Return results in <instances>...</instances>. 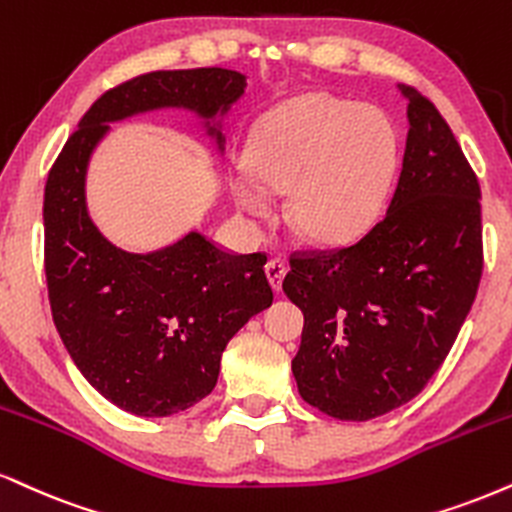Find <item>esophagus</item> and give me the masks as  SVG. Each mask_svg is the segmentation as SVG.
I'll use <instances>...</instances> for the list:
<instances>
[{
  "label": "esophagus",
  "mask_w": 512,
  "mask_h": 512,
  "mask_svg": "<svg viewBox=\"0 0 512 512\" xmlns=\"http://www.w3.org/2000/svg\"><path fill=\"white\" fill-rule=\"evenodd\" d=\"M264 269H267V279H269V283H272V288L276 293H279L283 276H286V272H288L286 262H283V260H269L267 267H264Z\"/></svg>",
  "instance_id": "obj_1"
}]
</instances>
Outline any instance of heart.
<instances>
[{"mask_svg": "<svg viewBox=\"0 0 512 512\" xmlns=\"http://www.w3.org/2000/svg\"><path fill=\"white\" fill-rule=\"evenodd\" d=\"M245 162L265 188L288 190L286 217L300 236L341 243L365 229L384 200L396 166V138L374 109L307 97L255 128ZM256 182L238 174L233 197L243 212L264 217L272 200Z\"/></svg>", "mask_w": 512, "mask_h": 512, "instance_id": "b5f03b06", "label": "heart"}]
</instances>
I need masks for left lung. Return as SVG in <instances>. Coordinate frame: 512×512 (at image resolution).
I'll list each match as a JSON object with an SVG mask.
<instances>
[{"instance_id":"obj_1","label":"left lung","mask_w":512,"mask_h":512,"mask_svg":"<svg viewBox=\"0 0 512 512\" xmlns=\"http://www.w3.org/2000/svg\"><path fill=\"white\" fill-rule=\"evenodd\" d=\"M400 92L410 131L389 209L355 243L293 252L283 279L305 315L298 391L336 420H374L427 386L484 269L477 176L439 109Z\"/></svg>"}]
</instances>
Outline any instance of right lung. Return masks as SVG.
I'll return each mask as SVG.
<instances>
[{
    "mask_svg": "<svg viewBox=\"0 0 512 512\" xmlns=\"http://www.w3.org/2000/svg\"><path fill=\"white\" fill-rule=\"evenodd\" d=\"M238 71H152L107 90L80 119L45 186V274L54 326L85 379L121 410L166 417L217 386L224 348L274 300L264 252L236 255L200 233L131 255L97 231L85 209L88 159L119 121L186 107L202 119L243 95ZM221 147L224 138L217 128Z\"/></svg>",
    "mask_w": 512,
    "mask_h": 512,
    "instance_id": "right-lung-1",
    "label": "right lung"
}]
</instances>
